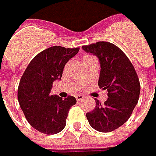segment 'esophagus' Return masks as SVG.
<instances>
[{
  "label": "esophagus",
  "instance_id": "esophagus-1",
  "mask_svg": "<svg viewBox=\"0 0 156 156\" xmlns=\"http://www.w3.org/2000/svg\"><path fill=\"white\" fill-rule=\"evenodd\" d=\"M83 98H84V97H83V95H77L76 96V99L78 100V101H82Z\"/></svg>",
  "mask_w": 156,
  "mask_h": 156
}]
</instances>
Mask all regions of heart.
<instances>
[{
  "instance_id": "b5f03b06",
  "label": "heart",
  "mask_w": 156,
  "mask_h": 156,
  "mask_svg": "<svg viewBox=\"0 0 156 156\" xmlns=\"http://www.w3.org/2000/svg\"><path fill=\"white\" fill-rule=\"evenodd\" d=\"M87 57H88V56H87ZM85 58H86V57H85Z\"/></svg>"
}]
</instances>
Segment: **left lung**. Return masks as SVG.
I'll list each match as a JSON object with an SVG mask.
<instances>
[{
	"label": "left lung",
	"instance_id": "obj_1",
	"mask_svg": "<svg viewBox=\"0 0 156 156\" xmlns=\"http://www.w3.org/2000/svg\"><path fill=\"white\" fill-rule=\"evenodd\" d=\"M82 48L98 58V86L108 91L109 98L105 105L96 98V108L86 117L96 130L113 131L128 121L137 105L141 90L139 78L131 62L114 44L99 41Z\"/></svg>",
	"mask_w": 156,
	"mask_h": 156
}]
</instances>
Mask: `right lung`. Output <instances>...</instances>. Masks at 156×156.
<instances>
[{
	"mask_svg": "<svg viewBox=\"0 0 156 156\" xmlns=\"http://www.w3.org/2000/svg\"><path fill=\"white\" fill-rule=\"evenodd\" d=\"M79 48L51 46L32 59L23 73L18 88V101L30 125L46 135L64 129L70 108L77 103L69 96L62 99L51 95L52 83L60 80L63 70Z\"/></svg>",
	"mask_w": 156,
	"mask_h": 156,
	"instance_id": "right-lung-1",
	"label": "right lung"
}]
</instances>
